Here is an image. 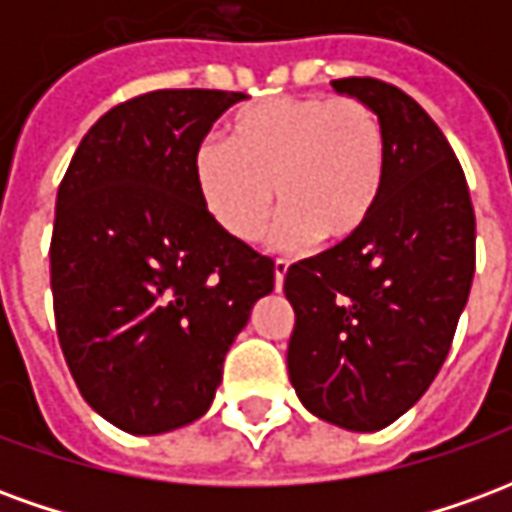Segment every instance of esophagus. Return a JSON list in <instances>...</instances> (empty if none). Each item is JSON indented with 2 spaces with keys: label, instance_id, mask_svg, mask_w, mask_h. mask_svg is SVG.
<instances>
[{
  "label": "esophagus",
  "instance_id": "esophagus-1",
  "mask_svg": "<svg viewBox=\"0 0 512 512\" xmlns=\"http://www.w3.org/2000/svg\"><path fill=\"white\" fill-rule=\"evenodd\" d=\"M288 260H274V285H277V290H282V282H285V274H288Z\"/></svg>",
  "mask_w": 512,
  "mask_h": 512
}]
</instances>
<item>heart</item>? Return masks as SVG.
I'll return each instance as SVG.
<instances>
[{"instance_id":"b5f03b06","label":"heart","mask_w":512,"mask_h":512,"mask_svg":"<svg viewBox=\"0 0 512 512\" xmlns=\"http://www.w3.org/2000/svg\"><path fill=\"white\" fill-rule=\"evenodd\" d=\"M200 202L224 233L252 244L274 213L282 241L345 244L373 219L386 183V134L356 98L282 95L244 106L227 145L205 139L191 161Z\"/></svg>"}]
</instances>
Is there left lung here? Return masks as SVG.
<instances>
[{
  "label": "left lung",
  "instance_id": "obj_1",
  "mask_svg": "<svg viewBox=\"0 0 512 512\" xmlns=\"http://www.w3.org/2000/svg\"><path fill=\"white\" fill-rule=\"evenodd\" d=\"M332 87L386 134V183L362 233L285 274L296 312L290 384L318 419L373 433L428 392L474 277V208L461 161L422 106L370 76Z\"/></svg>",
  "mask_w": 512,
  "mask_h": 512
}]
</instances>
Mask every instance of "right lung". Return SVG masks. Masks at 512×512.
Segmentation results:
<instances>
[{"instance_id":"right-lung-1","label":"right lung","mask_w":512,"mask_h":512,"mask_svg":"<svg viewBox=\"0 0 512 512\" xmlns=\"http://www.w3.org/2000/svg\"><path fill=\"white\" fill-rule=\"evenodd\" d=\"M244 93L156 90L109 109L57 191L51 293L62 354L106 422L156 436L200 419L274 260L202 208L194 150Z\"/></svg>"}]
</instances>
